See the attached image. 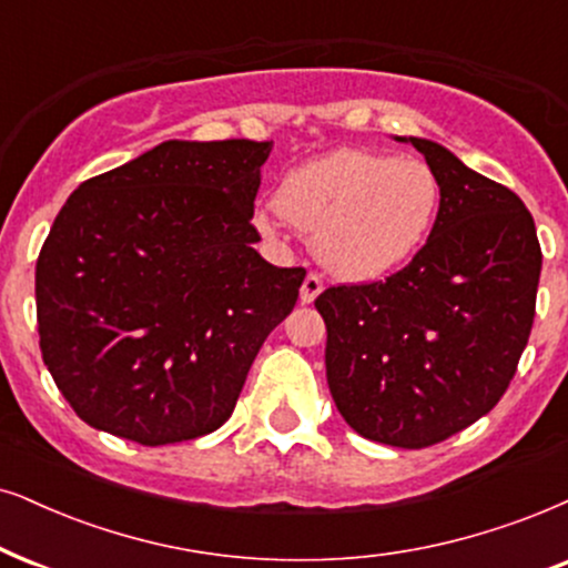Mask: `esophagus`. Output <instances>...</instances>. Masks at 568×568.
Masks as SVG:
<instances>
[{
	"label": "esophagus",
	"instance_id": "1",
	"mask_svg": "<svg viewBox=\"0 0 568 568\" xmlns=\"http://www.w3.org/2000/svg\"><path fill=\"white\" fill-rule=\"evenodd\" d=\"M322 288H325L322 277L317 275V272H308V275L304 277V285H301V304H312V301L322 293Z\"/></svg>",
	"mask_w": 568,
	"mask_h": 568
}]
</instances>
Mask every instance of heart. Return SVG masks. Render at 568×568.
I'll return each instance as SVG.
<instances>
[{
  "instance_id": "1",
  "label": "heart",
  "mask_w": 568,
  "mask_h": 568,
  "mask_svg": "<svg viewBox=\"0 0 568 568\" xmlns=\"http://www.w3.org/2000/svg\"><path fill=\"white\" fill-rule=\"evenodd\" d=\"M280 214L314 233L320 262L348 280H369L404 264L433 231L440 181L419 156L337 149L283 178ZM256 225L275 233V214Z\"/></svg>"
}]
</instances>
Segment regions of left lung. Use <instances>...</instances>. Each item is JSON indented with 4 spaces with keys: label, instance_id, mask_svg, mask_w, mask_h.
Masks as SVG:
<instances>
[{
    "label": "left lung",
    "instance_id": "8db88e82",
    "mask_svg": "<svg viewBox=\"0 0 568 568\" xmlns=\"http://www.w3.org/2000/svg\"><path fill=\"white\" fill-rule=\"evenodd\" d=\"M408 141L440 181L427 243L385 280L329 285L314 306L337 412L362 437L416 450L504 398L535 322L542 251L511 189L440 143Z\"/></svg>",
    "mask_w": 568,
    "mask_h": 568
}]
</instances>
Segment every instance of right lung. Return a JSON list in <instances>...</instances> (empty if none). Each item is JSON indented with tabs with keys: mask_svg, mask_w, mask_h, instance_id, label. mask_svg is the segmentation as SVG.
Listing matches in <instances>:
<instances>
[{
	"mask_svg": "<svg viewBox=\"0 0 568 568\" xmlns=\"http://www.w3.org/2000/svg\"><path fill=\"white\" fill-rule=\"evenodd\" d=\"M272 141H164L70 193L36 262L39 346L85 425L141 445L231 419L304 267L251 225Z\"/></svg>",
	"mask_w": 568,
	"mask_h": 568,
	"instance_id": "add662e5",
	"label": "right lung"
}]
</instances>
